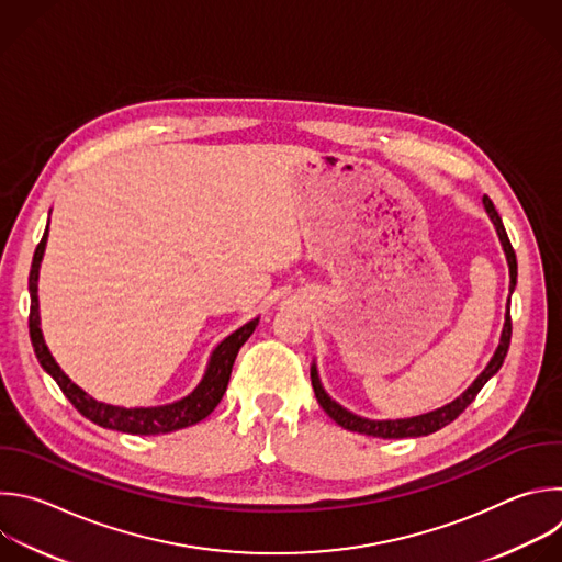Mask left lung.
<instances>
[{
    "instance_id": "obj_1",
    "label": "left lung",
    "mask_w": 562,
    "mask_h": 562,
    "mask_svg": "<svg viewBox=\"0 0 562 562\" xmlns=\"http://www.w3.org/2000/svg\"><path fill=\"white\" fill-rule=\"evenodd\" d=\"M483 207H485V214L490 216L494 229H496V236H498V243L503 247V254H505V260H507V267H509V297H507V311H505V322H503V330H501V339H498V346L492 355V359L487 361V366L481 370V375L450 404L437 408V411H430V413H424V415H417V417H406V419H368V417H359L350 411H346L344 406H339L335 400H330V395L324 391L322 382H319V372H317V363L313 361L311 363V384H313V391H315V397H317V404L322 406V411L337 424L341 426L344 430H350V432H359V435H368V437H380V439H406V437H424V435H432L437 430H441L443 426L452 424L472 402L474 397L479 395V391L487 384L490 378H494L498 368L503 366L505 361V355H507V348H509V339H512V319H509V302H512V293L516 289V276H518V265H516V254L509 245V238H507V232L503 227V221L498 216V212L494 210L492 201L487 196H483Z\"/></svg>"
}]
</instances>
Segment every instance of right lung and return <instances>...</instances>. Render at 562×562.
<instances>
[{
  "label": "right lung",
  "mask_w": 562,
  "mask_h": 562,
  "mask_svg": "<svg viewBox=\"0 0 562 562\" xmlns=\"http://www.w3.org/2000/svg\"><path fill=\"white\" fill-rule=\"evenodd\" d=\"M48 225H50V221H48ZM46 243H48V227L44 232L42 243L35 249L31 278H29V291H31L29 328H31V341H33V348H35V355H37L42 368L57 382V386L70 400V404L92 424H97L101 428L127 432V435H167V432H173V430H180L187 426H194V424L203 422L205 417H210L227 391L232 368H234L240 346L251 337L260 317H254L251 322L243 324L238 330L227 335L212 350L201 384L187 397L176 400L171 404L151 406V408H123V406L97 402L83 389H79L61 370V366L55 361L53 352L48 350L44 333H42L37 282H40V267H42V260L46 254Z\"/></svg>",
  "instance_id": "1"
}]
</instances>
